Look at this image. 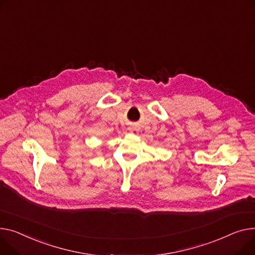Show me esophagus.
Listing matches in <instances>:
<instances>
[{
    "mask_svg": "<svg viewBox=\"0 0 255 255\" xmlns=\"http://www.w3.org/2000/svg\"><path fill=\"white\" fill-rule=\"evenodd\" d=\"M129 130H130V132L133 133V134H137V132H138L137 128H135V127H131Z\"/></svg>",
    "mask_w": 255,
    "mask_h": 255,
    "instance_id": "esophagus-1",
    "label": "esophagus"
}]
</instances>
